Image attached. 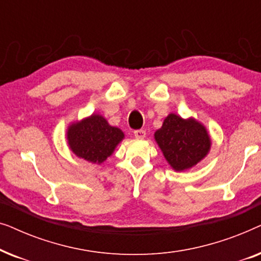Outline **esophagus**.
I'll list each match as a JSON object with an SVG mask.
<instances>
[{
	"label": "esophagus",
	"mask_w": 261,
	"mask_h": 261,
	"mask_svg": "<svg viewBox=\"0 0 261 261\" xmlns=\"http://www.w3.org/2000/svg\"><path fill=\"white\" fill-rule=\"evenodd\" d=\"M134 137L137 139H144L146 137V132L144 129H138L134 132Z\"/></svg>",
	"instance_id": "obj_1"
}]
</instances>
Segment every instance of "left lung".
<instances>
[{
	"instance_id": "8db88e82",
	"label": "left lung",
	"mask_w": 261,
	"mask_h": 261,
	"mask_svg": "<svg viewBox=\"0 0 261 261\" xmlns=\"http://www.w3.org/2000/svg\"><path fill=\"white\" fill-rule=\"evenodd\" d=\"M154 140L176 172L192 169L212 148V138L204 124L192 116L183 119L174 113H170L154 132Z\"/></svg>"
}]
</instances>
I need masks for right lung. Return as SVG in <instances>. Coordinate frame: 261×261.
Returning a JSON list of instances; mask_svg holds the SVG:
<instances>
[{"label":"right lung","instance_id":"right-lung-1","mask_svg":"<svg viewBox=\"0 0 261 261\" xmlns=\"http://www.w3.org/2000/svg\"><path fill=\"white\" fill-rule=\"evenodd\" d=\"M123 139V132L110 126L106 117L97 113L72 121L66 128L70 151L77 158L96 165L105 163Z\"/></svg>","mask_w":261,"mask_h":261}]
</instances>
